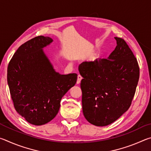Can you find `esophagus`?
I'll use <instances>...</instances> for the list:
<instances>
[{"label": "esophagus", "mask_w": 151, "mask_h": 151, "mask_svg": "<svg viewBox=\"0 0 151 151\" xmlns=\"http://www.w3.org/2000/svg\"><path fill=\"white\" fill-rule=\"evenodd\" d=\"M82 78H83V77H82V76L80 75H78V77H77V81H76V84H80Z\"/></svg>", "instance_id": "1"}]
</instances>
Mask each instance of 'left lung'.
<instances>
[{"instance_id":"left-lung-1","label":"left lung","mask_w":151,"mask_h":151,"mask_svg":"<svg viewBox=\"0 0 151 151\" xmlns=\"http://www.w3.org/2000/svg\"><path fill=\"white\" fill-rule=\"evenodd\" d=\"M116 47L108 58L85 61L78 66L82 104L92 124L112 123L131 106L139 79V66L124 39L114 37Z\"/></svg>"}]
</instances>
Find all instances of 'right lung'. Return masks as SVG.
<instances>
[{
  "instance_id": "1",
  "label": "right lung",
  "mask_w": 151,
  "mask_h": 151,
  "mask_svg": "<svg viewBox=\"0 0 151 151\" xmlns=\"http://www.w3.org/2000/svg\"><path fill=\"white\" fill-rule=\"evenodd\" d=\"M52 39L39 36L22 44L7 68V82L14 106L29 123L42 125L59 111L62 97L76 83L77 75H60L42 48Z\"/></svg>"
}]
</instances>
